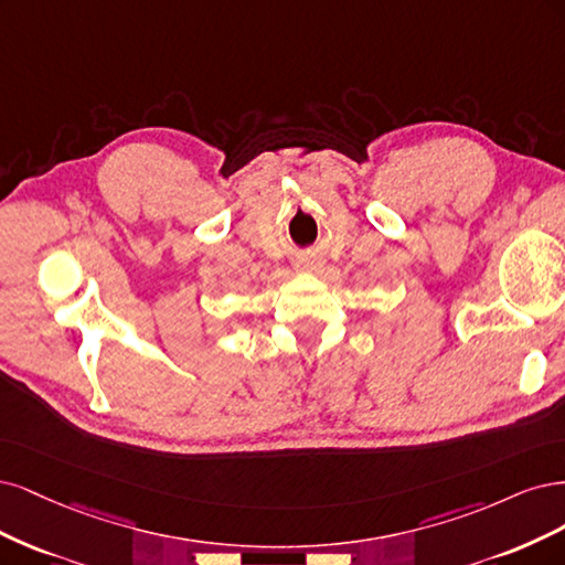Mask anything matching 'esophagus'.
Wrapping results in <instances>:
<instances>
[{
	"label": "esophagus",
	"instance_id": "obj_1",
	"mask_svg": "<svg viewBox=\"0 0 565 565\" xmlns=\"http://www.w3.org/2000/svg\"><path fill=\"white\" fill-rule=\"evenodd\" d=\"M300 267H302V269H317V265H315L312 260H307V263H300Z\"/></svg>",
	"mask_w": 565,
	"mask_h": 565
}]
</instances>
